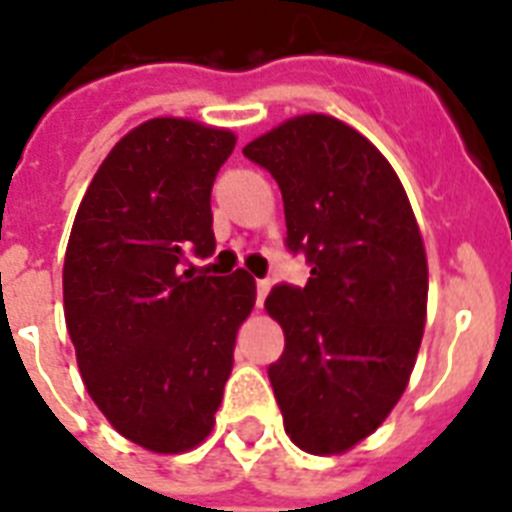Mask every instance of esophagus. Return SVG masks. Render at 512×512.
I'll list each match as a JSON object with an SVG mask.
<instances>
[{"label": "esophagus", "mask_w": 512, "mask_h": 512, "mask_svg": "<svg viewBox=\"0 0 512 512\" xmlns=\"http://www.w3.org/2000/svg\"><path fill=\"white\" fill-rule=\"evenodd\" d=\"M270 292V281L268 278H257V305H263L265 297Z\"/></svg>", "instance_id": "34e87169"}]
</instances>
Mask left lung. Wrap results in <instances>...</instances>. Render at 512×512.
Returning a JSON list of instances; mask_svg holds the SVG:
<instances>
[{
	"mask_svg": "<svg viewBox=\"0 0 512 512\" xmlns=\"http://www.w3.org/2000/svg\"><path fill=\"white\" fill-rule=\"evenodd\" d=\"M242 152L276 178L284 244L310 265L305 286L265 299L286 339L270 386L299 450L336 455L384 423L413 371L429 297L421 231L392 165L342 120H286Z\"/></svg>",
	"mask_w": 512,
	"mask_h": 512,
	"instance_id": "obj_1",
	"label": "left lung"
}]
</instances>
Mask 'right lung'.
<instances>
[{
  "label": "right lung",
  "mask_w": 512,
  "mask_h": 512,
  "mask_svg": "<svg viewBox=\"0 0 512 512\" xmlns=\"http://www.w3.org/2000/svg\"><path fill=\"white\" fill-rule=\"evenodd\" d=\"M236 136L181 118L112 147L70 231L62 297L86 392L118 434L152 452L197 447L215 423L255 278L194 276L215 252L213 194Z\"/></svg>",
  "instance_id": "add662e5"
}]
</instances>
